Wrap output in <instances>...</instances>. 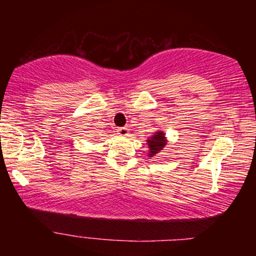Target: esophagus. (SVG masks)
<instances>
[{
  "label": "esophagus",
  "instance_id": "34e87169",
  "mask_svg": "<svg viewBox=\"0 0 256 256\" xmlns=\"http://www.w3.org/2000/svg\"><path fill=\"white\" fill-rule=\"evenodd\" d=\"M118 134L120 136H124V138H126V136L129 135V129L126 128V127H121L118 129Z\"/></svg>",
  "mask_w": 256,
  "mask_h": 256
}]
</instances>
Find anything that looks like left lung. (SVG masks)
<instances>
[{
  "label": "left lung",
  "instance_id": "left-lung-1",
  "mask_svg": "<svg viewBox=\"0 0 256 256\" xmlns=\"http://www.w3.org/2000/svg\"><path fill=\"white\" fill-rule=\"evenodd\" d=\"M168 138H166V132L162 130H157L154 132L152 136L146 140V146L149 148V157L157 156L162 150L166 148Z\"/></svg>",
  "mask_w": 256,
  "mask_h": 256
}]
</instances>
